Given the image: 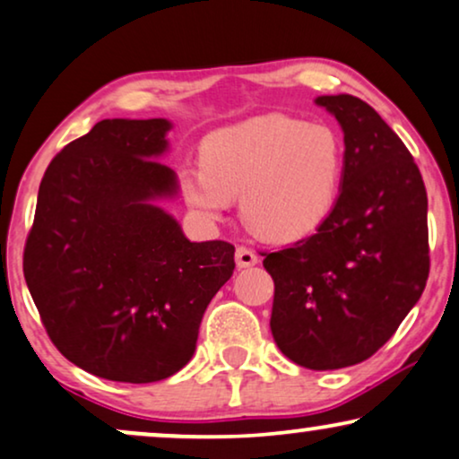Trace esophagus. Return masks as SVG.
Listing matches in <instances>:
<instances>
[{
	"label": "esophagus",
	"instance_id": "obj_1",
	"mask_svg": "<svg viewBox=\"0 0 459 459\" xmlns=\"http://www.w3.org/2000/svg\"><path fill=\"white\" fill-rule=\"evenodd\" d=\"M235 262L239 268H249V266L258 264V255H255V252H252L249 247L241 246V247H237V252H235Z\"/></svg>",
	"mask_w": 459,
	"mask_h": 459
}]
</instances>
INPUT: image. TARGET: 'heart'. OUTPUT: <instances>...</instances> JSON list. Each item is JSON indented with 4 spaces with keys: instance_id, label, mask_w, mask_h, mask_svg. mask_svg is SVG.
I'll list each match as a JSON object with an SVG mask.
<instances>
[{
    "instance_id": "1",
    "label": "heart",
    "mask_w": 459,
    "mask_h": 459,
    "mask_svg": "<svg viewBox=\"0 0 459 459\" xmlns=\"http://www.w3.org/2000/svg\"><path fill=\"white\" fill-rule=\"evenodd\" d=\"M344 143L323 124L262 115L212 132L201 169L180 178L185 201L216 220L241 195L243 220L268 241H296L319 229L338 201Z\"/></svg>"
}]
</instances>
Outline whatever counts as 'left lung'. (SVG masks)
Returning a JSON list of instances; mask_svg holds the SVG:
<instances>
[{
  "mask_svg": "<svg viewBox=\"0 0 459 459\" xmlns=\"http://www.w3.org/2000/svg\"><path fill=\"white\" fill-rule=\"evenodd\" d=\"M344 132L335 207L315 235L264 254L273 338L307 369L369 359L420 300L430 271L429 197L411 152L361 98L319 96Z\"/></svg>",
  "mask_w": 459,
  "mask_h": 459,
  "instance_id": "8db88e82",
  "label": "left lung"
}]
</instances>
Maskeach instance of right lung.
I'll return each instance as SVG.
<instances>
[{"label": "right lung", "instance_id": "right-lung-1", "mask_svg": "<svg viewBox=\"0 0 459 459\" xmlns=\"http://www.w3.org/2000/svg\"><path fill=\"white\" fill-rule=\"evenodd\" d=\"M168 119H102L66 144L39 185L24 281L54 346L113 382L166 380L235 271L226 241H188L157 205L178 193Z\"/></svg>", "mask_w": 459, "mask_h": 459}]
</instances>
